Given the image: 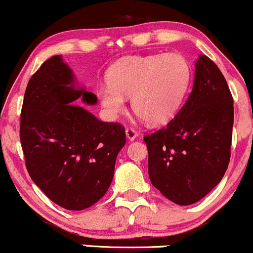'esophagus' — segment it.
Segmentation results:
<instances>
[{"instance_id":"obj_1","label":"esophagus","mask_w":253,"mask_h":253,"mask_svg":"<svg viewBox=\"0 0 253 253\" xmlns=\"http://www.w3.org/2000/svg\"><path fill=\"white\" fill-rule=\"evenodd\" d=\"M126 136H127V139L132 141V140H134L136 136H138V132H136V130L133 128V127H127V128H126Z\"/></svg>"}]
</instances>
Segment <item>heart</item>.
<instances>
[{
  "mask_svg": "<svg viewBox=\"0 0 253 253\" xmlns=\"http://www.w3.org/2000/svg\"><path fill=\"white\" fill-rule=\"evenodd\" d=\"M192 72L180 54L130 56L119 61L108 72V84L96 89L102 107L117 117L132 95L133 111L152 125L169 121L181 107Z\"/></svg>",
  "mask_w": 253,
  "mask_h": 253,
  "instance_id": "1",
  "label": "heart"
}]
</instances>
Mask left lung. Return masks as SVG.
<instances>
[{
  "label": "left lung",
  "instance_id": "8db88e82",
  "mask_svg": "<svg viewBox=\"0 0 253 253\" xmlns=\"http://www.w3.org/2000/svg\"><path fill=\"white\" fill-rule=\"evenodd\" d=\"M232 127L227 82L213 61L200 55L186 102L165 127L144 136L152 185L178 205L205 197L229 166Z\"/></svg>",
  "mask_w": 253,
  "mask_h": 253
}]
</instances>
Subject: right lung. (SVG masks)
Segmentation results:
<instances>
[{
  "instance_id": "obj_1",
  "label": "right lung",
  "mask_w": 253,
  "mask_h": 253,
  "mask_svg": "<svg viewBox=\"0 0 253 253\" xmlns=\"http://www.w3.org/2000/svg\"><path fill=\"white\" fill-rule=\"evenodd\" d=\"M74 84L60 55L42 63L27 84L20 139L32 180L61 208L81 211L107 192L126 133L120 124L102 123L75 105L97 99Z\"/></svg>"
}]
</instances>
